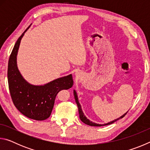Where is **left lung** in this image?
<instances>
[{
    "label": "left lung",
    "mask_w": 150,
    "mask_h": 150,
    "mask_svg": "<svg viewBox=\"0 0 150 150\" xmlns=\"http://www.w3.org/2000/svg\"><path fill=\"white\" fill-rule=\"evenodd\" d=\"M73 94H74V96H75V102L76 103H77V106H78V109H79V118L81 119V120L83 122V123H85L86 124H87V125L88 126H106V125H108V124H111L117 121L118 120H119L120 118H122L124 116H125L127 112H126L125 114H124V115L122 116H121L120 118H118L117 119H115V120H114L110 122H108L106 124H96V123H95V122H93L90 121L88 119H87V118L86 117V116H85L84 113H83V112L82 110V109H81V105L79 102V100H78V96H77V93H76V91L74 90V91H73Z\"/></svg>",
    "instance_id": "left-lung-1"
}]
</instances>
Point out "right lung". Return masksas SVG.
Returning <instances> with one entry per match:
<instances>
[{
  "label": "right lung",
  "instance_id": "obj_1",
  "mask_svg": "<svg viewBox=\"0 0 150 150\" xmlns=\"http://www.w3.org/2000/svg\"><path fill=\"white\" fill-rule=\"evenodd\" d=\"M25 30L15 44L9 58L8 81L12 100L16 108L26 117L35 120L49 118L57 94L73 85L72 75L56 79L44 85H34L24 79L17 67L16 57Z\"/></svg>",
  "mask_w": 150,
  "mask_h": 150
}]
</instances>
